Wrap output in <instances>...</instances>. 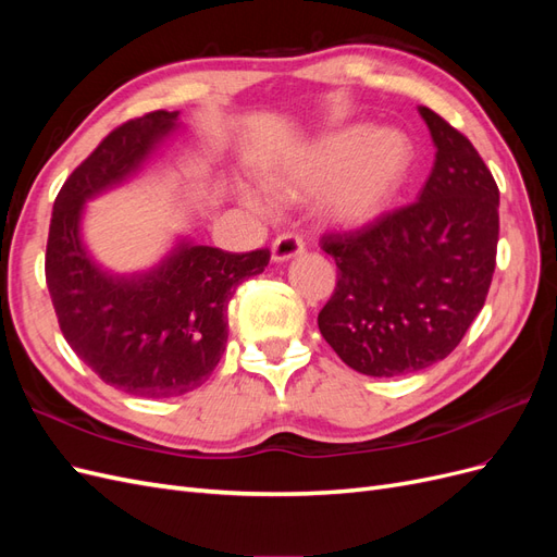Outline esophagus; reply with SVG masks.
Wrapping results in <instances>:
<instances>
[{
	"instance_id": "obj_1",
	"label": "esophagus",
	"mask_w": 557,
	"mask_h": 557,
	"mask_svg": "<svg viewBox=\"0 0 557 557\" xmlns=\"http://www.w3.org/2000/svg\"><path fill=\"white\" fill-rule=\"evenodd\" d=\"M301 250H305V242H301L299 234L283 232L281 237H276L272 244V258L276 262H283V260H290V258L299 256Z\"/></svg>"
}]
</instances>
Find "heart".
Instances as JSON below:
<instances>
[{
	"mask_svg": "<svg viewBox=\"0 0 557 557\" xmlns=\"http://www.w3.org/2000/svg\"><path fill=\"white\" fill-rule=\"evenodd\" d=\"M411 148L397 132L346 129L301 150L269 178L285 197L320 190V207L339 223H364L393 197L407 174ZM244 201L262 211V199L246 190Z\"/></svg>",
	"mask_w": 557,
	"mask_h": 557,
	"instance_id": "b5f03b06",
	"label": "heart"
}]
</instances>
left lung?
I'll list each match as a JSON object with an SVG mask.
<instances>
[{"mask_svg":"<svg viewBox=\"0 0 557 557\" xmlns=\"http://www.w3.org/2000/svg\"><path fill=\"white\" fill-rule=\"evenodd\" d=\"M418 111L436 146L418 201L320 237L339 272L318 330L367 376L411 374L450 356L495 274L497 183L460 129L428 107Z\"/></svg>","mask_w":557,"mask_h":557,"instance_id":"left-lung-1","label":"left lung"}]
</instances>
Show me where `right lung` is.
Listing matches in <instances>:
<instances>
[{
	"instance_id": "right-lung-1",
	"label": "right lung",
	"mask_w": 557,
	"mask_h": 557,
	"mask_svg": "<svg viewBox=\"0 0 557 557\" xmlns=\"http://www.w3.org/2000/svg\"><path fill=\"white\" fill-rule=\"evenodd\" d=\"M174 123L176 113L150 111L109 132L64 181L46 244V283L66 344L104 383L137 397L185 395L213 374L230 299L269 262V248L181 244L153 272L121 278L90 260L78 237L86 199L137 172Z\"/></svg>"
}]
</instances>
